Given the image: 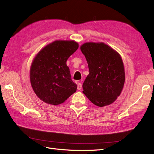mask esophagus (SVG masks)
Returning <instances> with one entry per match:
<instances>
[{
    "instance_id": "34e87169",
    "label": "esophagus",
    "mask_w": 154,
    "mask_h": 154,
    "mask_svg": "<svg viewBox=\"0 0 154 154\" xmlns=\"http://www.w3.org/2000/svg\"><path fill=\"white\" fill-rule=\"evenodd\" d=\"M82 83H78V85H77V88H78V90H81V89H82Z\"/></svg>"
}]
</instances>
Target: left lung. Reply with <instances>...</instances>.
Listing matches in <instances>:
<instances>
[{"mask_svg": "<svg viewBox=\"0 0 154 154\" xmlns=\"http://www.w3.org/2000/svg\"><path fill=\"white\" fill-rule=\"evenodd\" d=\"M80 49L89 69L83 83V93L97 106L114 103L122 92L125 80L120 54L103 42H86Z\"/></svg>", "mask_w": 154, "mask_h": 154, "instance_id": "obj_1", "label": "left lung"}]
</instances>
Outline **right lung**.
<instances>
[{
	"label": "right lung",
	"mask_w": 154,
	"mask_h": 154,
	"mask_svg": "<svg viewBox=\"0 0 154 154\" xmlns=\"http://www.w3.org/2000/svg\"><path fill=\"white\" fill-rule=\"evenodd\" d=\"M78 47L74 40H55L36 54L30 68V82L42 101L57 105L76 91L66 62Z\"/></svg>",
	"instance_id": "right-lung-1"
}]
</instances>
